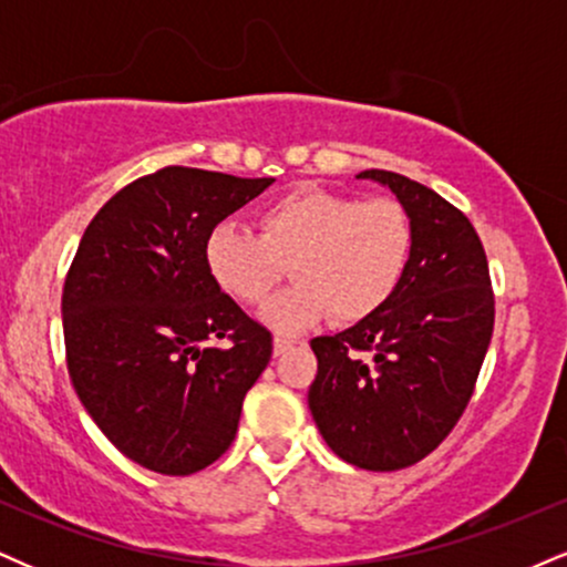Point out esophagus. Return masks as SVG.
<instances>
[{
	"mask_svg": "<svg viewBox=\"0 0 567 567\" xmlns=\"http://www.w3.org/2000/svg\"><path fill=\"white\" fill-rule=\"evenodd\" d=\"M296 338H288V336H275V354H285L290 347H296Z\"/></svg>",
	"mask_w": 567,
	"mask_h": 567,
	"instance_id": "34e87169",
	"label": "esophagus"
}]
</instances>
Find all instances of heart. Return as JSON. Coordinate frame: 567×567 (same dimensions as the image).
Instances as JSON below:
<instances>
[{
	"label": "heart",
	"instance_id": "obj_1",
	"mask_svg": "<svg viewBox=\"0 0 567 567\" xmlns=\"http://www.w3.org/2000/svg\"><path fill=\"white\" fill-rule=\"evenodd\" d=\"M261 234L220 220L205 239V264L218 288L243 303H264L290 264V290L264 306L269 328L292 333L324 320L360 322L379 311L405 277L413 224L392 197L303 184L264 207Z\"/></svg>",
	"mask_w": 567,
	"mask_h": 567
}]
</instances>
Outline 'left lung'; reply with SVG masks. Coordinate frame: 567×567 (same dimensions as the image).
Listing matches in <instances>:
<instances>
[{
  "label": "left lung",
  "mask_w": 567,
  "mask_h": 567,
  "mask_svg": "<svg viewBox=\"0 0 567 567\" xmlns=\"http://www.w3.org/2000/svg\"><path fill=\"white\" fill-rule=\"evenodd\" d=\"M357 178L386 186L405 207L413 252L379 311L311 341L309 410L338 458L394 472L432 453L470 405L496 301L483 243L458 207L400 173L362 171Z\"/></svg>",
  "instance_id": "8db88e82"
}]
</instances>
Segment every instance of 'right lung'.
Here are the masks:
<instances>
[{
    "mask_svg": "<svg viewBox=\"0 0 567 567\" xmlns=\"http://www.w3.org/2000/svg\"><path fill=\"white\" fill-rule=\"evenodd\" d=\"M275 178L162 167L97 210L63 285L69 375L90 419L130 461L194 474L229 451L271 333L205 264L213 226ZM226 337L229 348H213Z\"/></svg>",
    "mask_w": 567,
    "mask_h": 567,
    "instance_id": "right-lung-1",
    "label": "right lung"
}]
</instances>
